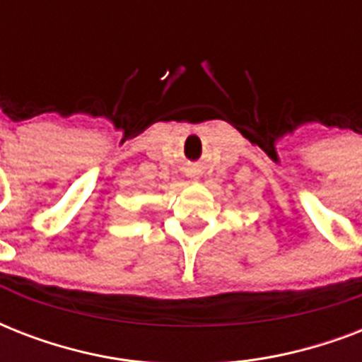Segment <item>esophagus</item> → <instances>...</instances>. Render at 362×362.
<instances>
[{
  "mask_svg": "<svg viewBox=\"0 0 362 362\" xmlns=\"http://www.w3.org/2000/svg\"><path fill=\"white\" fill-rule=\"evenodd\" d=\"M187 175L192 176L193 180H197V178H199V170L197 169H189V173H187Z\"/></svg>",
  "mask_w": 362,
  "mask_h": 362,
  "instance_id": "obj_1",
  "label": "esophagus"
}]
</instances>
